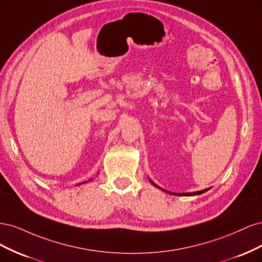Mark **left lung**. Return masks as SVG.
<instances>
[{
    "label": "left lung",
    "mask_w": 262,
    "mask_h": 262,
    "mask_svg": "<svg viewBox=\"0 0 262 262\" xmlns=\"http://www.w3.org/2000/svg\"><path fill=\"white\" fill-rule=\"evenodd\" d=\"M150 182H152V185L153 186H155V187H157V188H160L161 190H163V191H165V192H168V193H171L170 191H167V190H164V189H162L161 187H158L157 185H155L154 182L150 180ZM210 188H208V189H204V190H200V191H195V192H187V193H175L173 192L172 194H175V195H198V194H201V193H203V192H205V191H208Z\"/></svg>",
    "instance_id": "left-lung-1"
}]
</instances>
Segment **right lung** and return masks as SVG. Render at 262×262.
<instances>
[{
    "instance_id": "1",
    "label": "right lung",
    "mask_w": 262,
    "mask_h": 262,
    "mask_svg": "<svg viewBox=\"0 0 262 262\" xmlns=\"http://www.w3.org/2000/svg\"><path fill=\"white\" fill-rule=\"evenodd\" d=\"M85 182H87V181H83V182H81V184H77V186H80V185H82V184H85Z\"/></svg>"
}]
</instances>
